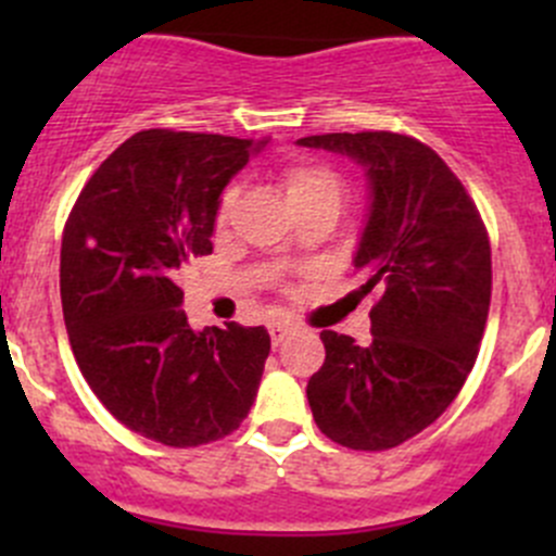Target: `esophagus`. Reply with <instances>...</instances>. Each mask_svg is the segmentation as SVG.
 <instances>
[{"instance_id": "obj_1", "label": "esophagus", "mask_w": 556, "mask_h": 556, "mask_svg": "<svg viewBox=\"0 0 556 556\" xmlns=\"http://www.w3.org/2000/svg\"><path fill=\"white\" fill-rule=\"evenodd\" d=\"M293 323H285V319H274V323H268V336H271V344H282L285 339H288L290 333H293Z\"/></svg>"}]
</instances>
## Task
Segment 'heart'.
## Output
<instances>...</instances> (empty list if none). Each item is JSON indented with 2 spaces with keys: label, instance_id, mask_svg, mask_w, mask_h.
Masks as SVG:
<instances>
[{
  "label": "heart",
  "instance_id": "1",
  "mask_svg": "<svg viewBox=\"0 0 556 556\" xmlns=\"http://www.w3.org/2000/svg\"><path fill=\"white\" fill-rule=\"evenodd\" d=\"M285 190H288V199H301V195L312 193L317 188H339V179L333 177L328 169H319V166H290L285 172ZM233 193H226L220 204V217H226L228 206H231Z\"/></svg>",
  "mask_w": 556,
  "mask_h": 556
}]
</instances>
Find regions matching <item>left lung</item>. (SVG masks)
<instances>
[{
	"mask_svg": "<svg viewBox=\"0 0 556 556\" xmlns=\"http://www.w3.org/2000/svg\"><path fill=\"white\" fill-rule=\"evenodd\" d=\"M295 144L366 172V226L352 263L363 293H379L371 344L319 333L325 363L306 384L314 422L350 450H392L433 425L473 368L492 295L490 239L463 182L417 139L361 131Z\"/></svg>",
	"mask_w": 556,
	"mask_h": 556,
	"instance_id": "left-lung-1",
	"label": "left lung"
}]
</instances>
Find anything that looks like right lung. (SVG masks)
<instances>
[{"label": "right lung", "mask_w": 556, "mask_h": 556, "mask_svg": "<svg viewBox=\"0 0 556 556\" xmlns=\"http://www.w3.org/2000/svg\"><path fill=\"white\" fill-rule=\"evenodd\" d=\"M268 139L150 128L93 172L61 242V306L106 412L166 446L233 433L257 395L266 328L188 325L177 274L210 255L220 193Z\"/></svg>", "instance_id": "add662e5"}]
</instances>
